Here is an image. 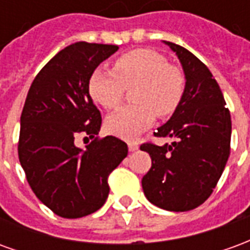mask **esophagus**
<instances>
[{"label": "esophagus", "instance_id": "esophagus-1", "mask_svg": "<svg viewBox=\"0 0 250 250\" xmlns=\"http://www.w3.org/2000/svg\"><path fill=\"white\" fill-rule=\"evenodd\" d=\"M139 148V145L136 142H128V150L130 151H136Z\"/></svg>", "mask_w": 250, "mask_h": 250}]
</instances>
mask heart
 Here are the masks:
<instances>
[{
    "label": "heart",
    "instance_id": "heart-1",
    "mask_svg": "<svg viewBox=\"0 0 250 250\" xmlns=\"http://www.w3.org/2000/svg\"><path fill=\"white\" fill-rule=\"evenodd\" d=\"M132 91L134 105L115 112L107 128L115 135L132 139L159 118H168L178 109L186 91L184 71L170 64L159 52L148 48L134 49L114 62V72L95 69L89 76L91 98L105 109L118 108L125 89Z\"/></svg>",
    "mask_w": 250,
    "mask_h": 250
}]
</instances>
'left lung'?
I'll use <instances>...</instances> for the list:
<instances>
[{
	"instance_id": "1",
	"label": "left lung",
	"mask_w": 250,
	"mask_h": 250,
	"mask_svg": "<svg viewBox=\"0 0 250 250\" xmlns=\"http://www.w3.org/2000/svg\"><path fill=\"white\" fill-rule=\"evenodd\" d=\"M184 66L182 103L154 135L174 138L171 145L142 143L151 168L142 179L146 198L170 211H188L213 193L230 154L231 119L218 83L204 62L186 48L165 41Z\"/></svg>"
}]
</instances>
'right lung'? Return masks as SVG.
Wrapping results in <instances>:
<instances>
[{
  "instance_id": "obj_1",
  "label": "right lung",
  "mask_w": 250,
  "mask_h": 250,
  "mask_svg": "<svg viewBox=\"0 0 250 250\" xmlns=\"http://www.w3.org/2000/svg\"><path fill=\"white\" fill-rule=\"evenodd\" d=\"M116 45L75 42L42 66L25 100L19 139L20 163L42 204L62 218L95 213L108 197V177L127 157L115 136L99 138L102 115L88 89L89 76ZM79 135L92 139L85 149Z\"/></svg>"
}]
</instances>
